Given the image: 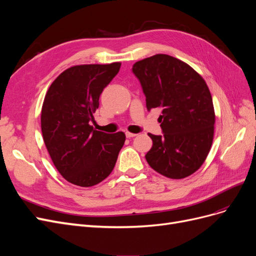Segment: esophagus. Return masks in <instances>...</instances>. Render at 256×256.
<instances>
[{"mask_svg":"<svg viewBox=\"0 0 256 256\" xmlns=\"http://www.w3.org/2000/svg\"><path fill=\"white\" fill-rule=\"evenodd\" d=\"M136 136V134L129 132V131H127V132H126V136H127V138H134V136Z\"/></svg>","mask_w":256,"mask_h":256,"instance_id":"1","label":"esophagus"}]
</instances>
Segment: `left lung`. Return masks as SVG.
Segmentation results:
<instances>
[{
	"label": "left lung",
	"instance_id": "1",
	"mask_svg": "<svg viewBox=\"0 0 256 256\" xmlns=\"http://www.w3.org/2000/svg\"><path fill=\"white\" fill-rule=\"evenodd\" d=\"M146 96L147 110L160 108L164 136L148 134V164L166 177L182 180L196 172L214 140L216 115L203 76L184 62L156 54L134 64Z\"/></svg>",
	"mask_w": 256,
	"mask_h": 256
}]
</instances>
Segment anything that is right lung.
Returning a JSON list of instances; mask_svg holds the SVG:
<instances>
[{
	"label": "right lung",
	"instance_id": "right-lung-1",
	"mask_svg": "<svg viewBox=\"0 0 256 256\" xmlns=\"http://www.w3.org/2000/svg\"><path fill=\"white\" fill-rule=\"evenodd\" d=\"M122 63L76 65L54 80L42 108V132L60 174L80 187H92L109 176L125 143L122 131L104 134L90 125L104 88Z\"/></svg>",
	"mask_w": 256,
	"mask_h": 256
}]
</instances>
